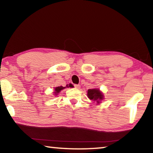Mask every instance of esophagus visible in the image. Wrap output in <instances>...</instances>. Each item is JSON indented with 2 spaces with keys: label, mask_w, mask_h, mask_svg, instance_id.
I'll list each match as a JSON object with an SVG mask.
<instances>
[{
  "label": "esophagus",
  "mask_w": 153,
  "mask_h": 153,
  "mask_svg": "<svg viewBox=\"0 0 153 153\" xmlns=\"http://www.w3.org/2000/svg\"><path fill=\"white\" fill-rule=\"evenodd\" d=\"M74 87H75V88H76V89H79L80 88V86H79V85H77V84L74 85Z\"/></svg>",
  "instance_id": "34e87169"
}]
</instances>
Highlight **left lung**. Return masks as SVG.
<instances>
[{
  "label": "left lung",
  "mask_w": 153,
  "mask_h": 153,
  "mask_svg": "<svg viewBox=\"0 0 153 153\" xmlns=\"http://www.w3.org/2000/svg\"><path fill=\"white\" fill-rule=\"evenodd\" d=\"M87 95L90 100L96 101L97 105L100 104L104 99V94L100 91L99 88H92L88 90Z\"/></svg>",
  "instance_id": "left-lung-1"
}]
</instances>
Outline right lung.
<instances>
[{
  "label": "right lung",
  "mask_w": 153,
  "mask_h": 153,
  "mask_svg": "<svg viewBox=\"0 0 153 153\" xmlns=\"http://www.w3.org/2000/svg\"><path fill=\"white\" fill-rule=\"evenodd\" d=\"M66 88H69V86L67 85L66 87H63V86H57V87H55V89H54L55 90H54V92H53L54 95H55V96H57V95L59 94V93L62 90Z\"/></svg>",
  "instance_id": "obj_1"
}]
</instances>
